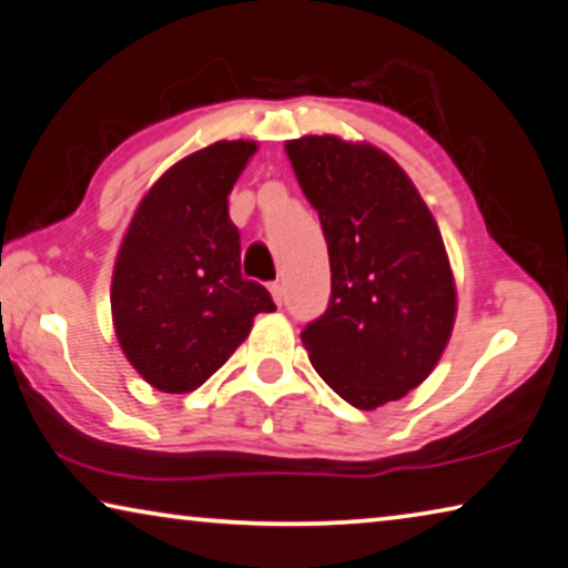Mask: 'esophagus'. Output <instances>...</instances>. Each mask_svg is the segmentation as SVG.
Masks as SVG:
<instances>
[{
	"label": "esophagus",
	"instance_id": "obj_1",
	"mask_svg": "<svg viewBox=\"0 0 568 568\" xmlns=\"http://www.w3.org/2000/svg\"><path fill=\"white\" fill-rule=\"evenodd\" d=\"M267 291H271L275 305H283V295H285V291H283V283H281V281H275V283L267 285Z\"/></svg>",
	"mask_w": 568,
	"mask_h": 568
}]
</instances>
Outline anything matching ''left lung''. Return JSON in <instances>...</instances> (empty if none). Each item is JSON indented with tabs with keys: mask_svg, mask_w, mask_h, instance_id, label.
I'll return each instance as SVG.
<instances>
[{
	"mask_svg": "<svg viewBox=\"0 0 568 568\" xmlns=\"http://www.w3.org/2000/svg\"><path fill=\"white\" fill-rule=\"evenodd\" d=\"M331 257V301L301 333L313 368L373 410L420 386L456 318L444 237L416 185L378 148L335 134L285 142Z\"/></svg>",
	"mask_w": 568,
	"mask_h": 568,
	"instance_id": "obj_1",
	"label": "left lung"
}]
</instances>
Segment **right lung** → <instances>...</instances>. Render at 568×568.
<instances>
[{
	"mask_svg": "<svg viewBox=\"0 0 568 568\" xmlns=\"http://www.w3.org/2000/svg\"><path fill=\"white\" fill-rule=\"evenodd\" d=\"M257 150L215 142L175 162L134 213L112 275L114 333L152 388L203 386L257 313L275 311L263 285L240 273V233L227 195Z\"/></svg>",
	"mask_w": 568,
	"mask_h": 568,
	"instance_id": "add662e5",
	"label": "right lung"
}]
</instances>
